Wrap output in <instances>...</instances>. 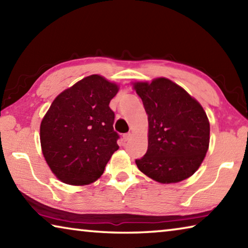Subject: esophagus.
<instances>
[{
  "instance_id": "esophagus-1",
  "label": "esophagus",
  "mask_w": 248,
  "mask_h": 248,
  "mask_svg": "<svg viewBox=\"0 0 248 248\" xmlns=\"http://www.w3.org/2000/svg\"><path fill=\"white\" fill-rule=\"evenodd\" d=\"M130 138H131V133H125V134H124V141H129Z\"/></svg>"
}]
</instances>
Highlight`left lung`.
I'll use <instances>...</instances> for the list:
<instances>
[{
	"label": "left lung",
	"mask_w": 248,
	"mask_h": 248,
	"mask_svg": "<svg viewBox=\"0 0 248 248\" xmlns=\"http://www.w3.org/2000/svg\"><path fill=\"white\" fill-rule=\"evenodd\" d=\"M149 121V144L136 159L142 173L162 184L178 183L199 169L207 154L210 124L203 108L165 78L133 84Z\"/></svg>",
	"instance_id": "8db88e82"
}]
</instances>
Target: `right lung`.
<instances>
[{
	"instance_id": "obj_1",
	"label": "right lung",
	"mask_w": 248,
	"mask_h": 248,
	"mask_svg": "<svg viewBox=\"0 0 248 248\" xmlns=\"http://www.w3.org/2000/svg\"><path fill=\"white\" fill-rule=\"evenodd\" d=\"M118 86L100 75L84 78L58 95L40 124V143L50 170L65 184L87 185L104 173L119 149L109 107Z\"/></svg>"
}]
</instances>
